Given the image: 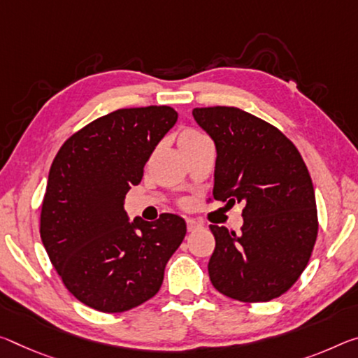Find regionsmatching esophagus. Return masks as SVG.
<instances>
[{"label": "esophagus", "instance_id": "obj_1", "mask_svg": "<svg viewBox=\"0 0 358 358\" xmlns=\"http://www.w3.org/2000/svg\"><path fill=\"white\" fill-rule=\"evenodd\" d=\"M199 228H202V224L199 223V221L186 220V229H188V232H192V231H196V229H199Z\"/></svg>", "mask_w": 358, "mask_h": 358}]
</instances>
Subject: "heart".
Returning <instances> with one entry per match:
<instances>
[{"mask_svg":"<svg viewBox=\"0 0 358 358\" xmlns=\"http://www.w3.org/2000/svg\"><path fill=\"white\" fill-rule=\"evenodd\" d=\"M202 137H206V135H202L199 132H196V130H186V132H183L180 135V140L178 143L183 145V143H188V141H194V140H199Z\"/></svg>","mask_w":358,"mask_h":358,"instance_id":"heart-1","label":"heart"}]
</instances>
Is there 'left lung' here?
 Masks as SVG:
<instances>
[{
  "instance_id": "obj_1",
  "label": "left lung",
  "mask_w": 358,
  "mask_h": 358,
  "mask_svg": "<svg viewBox=\"0 0 358 358\" xmlns=\"http://www.w3.org/2000/svg\"><path fill=\"white\" fill-rule=\"evenodd\" d=\"M192 116L217 146L213 199L245 203L239 234L210 224L212 285L242 303L279 298L303 274L319 232L309 170L285 134L241 108H194Z\"/></svg>"
}]
</instances>
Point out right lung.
I'll return each mask as SVG.
<instances>
[{
  "mask_svg": "<svg viewBox=\"0 0 358 358\" xmlns=\"http://www.w3.org/2000/svg\"><path fill=\"white\" fill-rule=\"evenodd\" d=\"M177 119L166 105L116 110L73 134L50 166L39 234L66 290L89 308L115 314L148 301L185 239L178 215L129 223L124 210Z\"/></svg>",
  "mask_w": 358,
  "mask_h": 358,
  "instance_id": "add662e5",
  "label": "right lung"
}]
</instances>
